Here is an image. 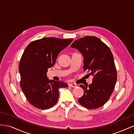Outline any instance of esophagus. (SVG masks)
Returning <instances> with one entry per match:
<instances>
[{
    "mask_svg": "<svg viewBox=\"0 0 134 134\" xmlns=\"http://www.w3.org/2000/svg\"><path fill=\"white\" fill-rule=\"evenodd\" d=\"M69 86L71 87H76L77 86V85L74 83H71V84H69Z\"/></svg>",
    "mask_w": 134,
    "mask_h": 134,
    "instance_id": "obj_1",
    "label": "esophagus"
}]
</instances>
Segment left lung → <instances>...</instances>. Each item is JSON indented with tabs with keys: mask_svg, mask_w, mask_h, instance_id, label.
<instances>
[{
	"mask_svg": "<svg viewBox=\"0 0 134 134\" xmlns=\"http://www.w3.org/2000/svg\"><path fill=\"white\" fill-rule=\"evenodd\" d=\"M71 47L82 54L84 71L93 76L89 86L80 85L84 94L78 99L79 103L88 109L103 106L110 98L117 80V70L110 48L98 38L90 36L76 40Z\"/></svg>",
	"mask_w": 134,
	"mask_h": 134,
	"instance_id": "8db88e82",
	"label": "left lung"
}]
</instances>
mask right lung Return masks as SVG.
Wrapping results in <instances>:
<instances>
[{
    "instance_id": "obj_1",
    "label": "right lung",
    "mask_w": 134,
    "mask_h": 134,
    "mask_svg": "<svg viewBox=\"0 0 134 134\" xmlns=\"http://www.w3.org/2000/svg\"><path fill=\"white\" fill-rule=\"evenodd\" d=\"M72 40L44 37L31 42L25 48L19 64L20 86L32 106L41 109L51 108L58 102L59 88L68 87L66 83L50 80L46 72L54 65L59 52Z\"/></svg>"
}]
</instances>
